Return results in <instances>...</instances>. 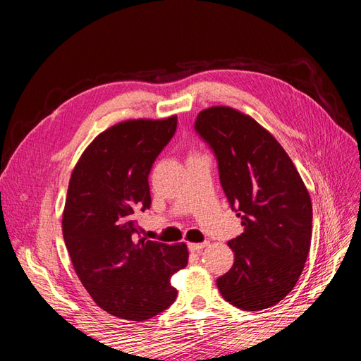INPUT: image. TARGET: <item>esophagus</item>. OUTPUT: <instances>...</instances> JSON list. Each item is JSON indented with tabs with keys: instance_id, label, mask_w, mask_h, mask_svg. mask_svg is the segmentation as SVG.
Instances as JSON below:
<instances>
[{
	"instance_id": "1",
	"label": "esophagus",
	"mask_w": 361,
	"mask_h": 361,
	"mask_svg": "<svg viewBox=\"0 0 361 361\" xmlns=\"http://www.w3.org/2000/svg\"><path fill=\"white\" fill-rule=\"evenodd\" d=\"M207 245V243H200V244H188V248L191 251H197V253H200V251Z\"/></svg>"
}]
</instances>
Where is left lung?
Returning a JSON list of instances; mask_svg holds the SVG:
<instances>
[{
    "mask_svg": "<svg viewBox=\"0 0 361 361\" xmlns=\"http://www.w3.org/2000/svg\"><path fill=\"white\" fill-rule=\"evenodd\" d=\"M195 130L218 161L221 187L244 232L228 241L233 267L216 279L223 298L247 312L276 305L295 288L309 256L312 200L292 159L253 117L211 106Z\"/></svg>",
    "mask_w": 361,
    "mask_h": 361,
    "instance_id": "8db88e82",
    "label": "left lung"
}]
</instances>
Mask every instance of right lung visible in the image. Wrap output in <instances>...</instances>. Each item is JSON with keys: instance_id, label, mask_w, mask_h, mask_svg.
<instances>
[{"instance_id": "1", "label": "right lung", "mask_w": 361, "mask_h": 361, "mask_svg": "<svg viewBox=\"0 0 361 361\" xmlns=\"http://www.w3.org/2000/svg\"><path fill=\"white\" fill-rule=\"evenodd\" d=\"M178 116L125 120L97 135L71 174L63 238L93 301L128 321H146L176 300L173 274L188 264L183 243L140 238L137 216L150 207L149 173Z\"/></svg>"}]
</instances>
